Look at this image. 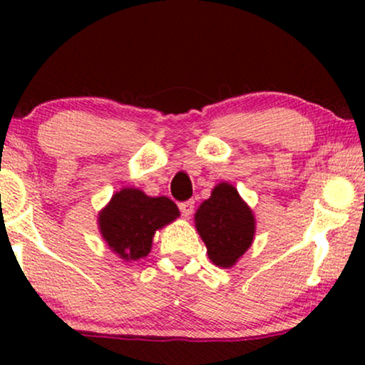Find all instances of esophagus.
<instances>
[{
  "mask_svg": "<svg viewBox=\"0 0 365 365\" xmlns=\"http://www.w3.org/2000/svg\"><path fill=\"white\" fill-rule=\"evenodd\" d=\"M178 207H180V212H182L183 217H190L192 212H194V202H192V200L180 202Z\"/></svg>",
  "mask_w": 365,
  "mask_h": 365,
  "instance_id": "34e87169",
  "label": "esophagus"
}]
</instances>
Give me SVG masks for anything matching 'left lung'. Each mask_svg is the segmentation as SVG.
I'll return each instance as SVG.
<instances>
[{
    "label": "left lung",
    "mask_w": 365,
    "mask_h": 365,
    "mask_svg": "<svg viewBox=\"0 0 365 365\" xmlns=\"http://www.w3.org/2000/svg\"><path fill=\"white\" fill-rule=\"evenodd\" d=\"M195 226L209 259L220 267H232L252 244L255 232L252 211L228 183L215 187L211 197L200 204Z\"/></svg>",
    "instance_id": "left-lung-1"
}]
</instances>
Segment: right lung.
I'll return each instance as SVG.
<instances>
[{
    "instance_id": "right-lung-1",
    "label": "right lung",
    "mask_w": 365,
    "mask_h": 365,
    "mask_svg": "<svg viewBox=\"0 0 365 365\" xmlns=\"http://www.w3.org/2000/svg\"><path fill=\"white\" fill-rule=\"evenodd\" d=\"M180 216L168 197H149L139 188H123L99 215L104 240L125 261H137L150 252L154 232Z\"/></svg>"
}]
</instances>
